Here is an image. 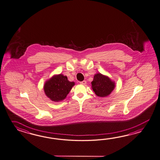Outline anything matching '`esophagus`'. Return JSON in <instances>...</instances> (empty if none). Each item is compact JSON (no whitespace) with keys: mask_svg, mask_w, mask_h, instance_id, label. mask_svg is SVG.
<instances>
[{"mask_svg":"<svg viewBox=\"0 0 160 160\" xmlns=\"http://www.w3.org/2000/svg\"><path fill=\"white\" fill-rule=\"evenodd\" d=\"M80 83L82 84H84V85H85L86 84H87V82L85 81V80H84V81H82V82H80Z\"/></svg>","mask_w":160,"mask_h":160,"instance_id":"esophagus-1","label":"esophagus"}]
</instances>
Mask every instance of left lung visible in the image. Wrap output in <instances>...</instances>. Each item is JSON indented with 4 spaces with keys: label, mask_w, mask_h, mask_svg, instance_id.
I'll use <instances>...</instances> for the list:
<instances>
[{
    "label": "left lung",
    "mask_w": 160,
    "mask_h": 160,
    "mask_svg": "<svg viewBox=\"0 0 160 160\" xmlns=\"http://www.w3.org/2000/svg\"><path fill=\"white\" fill-rule=\"evenodd\" d=\"M92 87L95 94L99 97H106L114 89V82L101 73L96 74L92 82Z\"/></svg>",
    "instance_id": "8db88e82"
}]
</instances>
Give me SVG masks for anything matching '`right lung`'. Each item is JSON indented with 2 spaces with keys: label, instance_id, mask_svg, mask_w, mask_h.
<instances>
[{
  "label": "right lung",
  "instance_id": "right-lung-1",
  "mask_svg": "<svg viewBox=\"0 0 160 160\" xmlns=\"http://www.w3.org/2000/svg\"><path fill=\"white\" fill-rule=\"evenodd\" d=\"M74 85V82H69L67 76L60 74L54 76L46 82L44 90L47 96L52 101H62L66 98Z\"/></svg>",
  "mask_w": 160,
  "mask_h": 160
}]
</instances>
